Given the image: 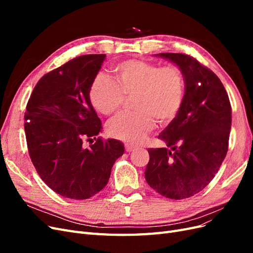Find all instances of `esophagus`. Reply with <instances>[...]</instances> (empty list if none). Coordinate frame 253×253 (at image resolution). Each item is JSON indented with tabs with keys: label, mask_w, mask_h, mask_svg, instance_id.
Returning <instances> with one entry per match:
<instances>
[{
	"label": "esophagus",
	"mask_w": 253,
	"mask_h": 253,
	"mask_svg": "<svg viewBox=\"0 0 253 253\" xmlns=\"http://www.w3.org/2000/svg\"><path fill=\"white\" fill-rule=\"evenodd\" d=\"M125 147H126V152H133L135 149H136V147H135V145H132V144H128V143H126V145H125Z\"/></svg>",
	"instance_id": "1"
}]
</instances>
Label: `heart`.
Returning a JSON list of instances; mask_svg holds the SVG:
<instances>
[{
	"label": "heart",
	"instance_id": "heart-1",
	"mask_svg": "<svg viewBox=\"0 0 253 253\" xmlns=\"http://www.w3.org/2000/svg\"><path fill=\"white\" fill-rule=\"evenodd\" d=\"M116 81L99 74L89 88V100L105 116L118 111L134 96L135 112H124L106 125V133L127 143H140L155 126L169 124L179 113L186 93L182 71L142 60H126L113 67Z\"/></svg>",
	"mask_w": 253,
	"mask_h": 253
}]
</instances>
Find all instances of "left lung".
Masks as SVG:
<instances>
[{
    "label": "left lung",
    "mask_w": 253,
    "mask_h": 253,
    "mask_svg": "<svg viewBox=\"0 0 253 253\" xmlns=\"http://www.w3.org/2000/svg\"><path fill=\"white\" fill-rule=\"evenodd\" d=\"M183 73L185 99L158 138L167 148L149 149L144 176L156 192L183 200L201 192L219 170L228 151L231 104L217 76L185 53H158Z\"/></svg>",
    "instance_id": "1"
}]
</instances>
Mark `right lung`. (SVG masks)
Here are the masks:
<instances>
[{"label":"right lung","mask_w":253,"mask_h":253,"mask_svg":"<svg viewBox=\"0 0 253 253\" xmlns=\"http://www.w3.org/2000/svg\"><path fill=\"white\" fill-rule=\"evenodd\" d=\"M104 59V53L80 56L44 75L26 105L30 159L52 191L72 200H86L101 191L125 152L119 140L98 137L101 120L89 100ZM84 141L91 143L87 148Z\"/></svg>","instance_id":"obj_1"}]
</instances>
